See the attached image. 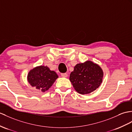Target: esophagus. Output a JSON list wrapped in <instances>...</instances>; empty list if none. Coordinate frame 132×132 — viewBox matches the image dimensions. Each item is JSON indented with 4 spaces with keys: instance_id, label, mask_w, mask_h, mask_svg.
<instances>
[{
    "instance_id": "1",
    "label": "esophagus",
    "mask_w": 132,
    "mask_h": 132,
    "mask_svg": "<svg viewBox=\"0 0 132 132\" xmlns=\"http://www.w3.org/2000/svg\"><path fill=\"white\" fill-rule=\"evenodd\" d=\"M61 76H62V77H68V75H67V73H62L61 74Z\"/></svg>"
}]
</instances>
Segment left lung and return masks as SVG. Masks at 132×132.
I'll use <instances>...</instances> for the list:
<instances>
[{
  "label": "left lung",
  "instance_id": "8db88e82",
  "mask_svg": "<svg viewBox=\"0 0 132 132\" xmlns=\"http://www.w3.org/2000/svg\"><path fill=\"white\" fill-rule=\"evenodd\" d=\"M104 72L98 64L87 60L79 63L71 72L69 80L75 90L81 95L90 94L101 84Z\"/></svg>",
  "mask_w": 132,
  "mask_h": 132
}]
</instances>
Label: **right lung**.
<instances>
[{"mask_svg":"<svg viewBox=\"0 0 132 132\" xmlns=\"http://www.w3.org/2000/svg\"><path fill=\"white\" fill-rule=\"evenodd\" d=\"M58 78L55 72L49 67L40 65L35 67L29 72L27 81L32 87H35L43 92L47 91Z\"/></svg>","mask_w":132,"mask_h":132,"instance_id":"right-lung-1","label":"right lung"}]
</instances>
